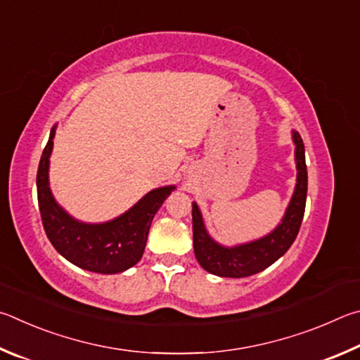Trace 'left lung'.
Returning <instances> with one entry per match:
<instances>
[{
	"instance_id": "1",
	"label": "left lung",
	"mask_w": 360,
	"mask_h": 360,
	"mask_svg": "<svg viewBox=\"0 0 360 360\" xmlns=\"http://www.w3.org/2000/svg\"><path fill=\"white\" fill-rule=\"evenodd\" d=\"M295 143V166H297V184L291 202L283 217L281 223L259 240L223 247L209 236L202 215L196 202H193V243L198 262L207 272L228 278H243L272 266L275 261L286 253L299 234L302 219L305 213L308 175L305 164V147L299 132L292 131Z\"/></svg>"
}]
</instances>
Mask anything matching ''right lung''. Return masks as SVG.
Masks as SVG:
<instances>
[{"mask_svg": "<svg viewBox=\"0 0 360 360\" xmlns=\"http://www.w3.org/2000/svg\"><path fill=\"white\" fill-rule=\"evenodd\" d=\"M55 126L37 167V202L44 231L58 253L80 269L96 274H120L141 261L155 213L175 186H162L131 207L123 215L101 224L80 223L56 204L49 186V158Z\"/></svg>", "mask_w": 360, "mask_h": 360, "instance_id": "1", "label": "right lung"}]
</instances>
